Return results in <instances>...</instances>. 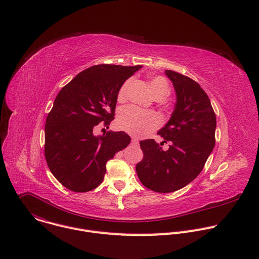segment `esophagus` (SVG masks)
I'll return each instance as SVG.
<instances>
[{"label":"esophagus","instance_id":"esophagus-1","mask_svg":"<svg viewBox=\"0 0 259 259\" xmlns=\"http://www.w3.org/2000/svg\"><path fill=\"white\" fill-rule=\"evenodd\" d=\"M131 142H132L133 144H137V143H138V139H137L136 137H132V139H131Z\"/></svg>","mask_w":259,"mask_h":259}]
</instances>
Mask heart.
Wrapping results in <instances>:
<instances>
[{"label":"heart","instance_id":"obj_1","mask_svg":"<svg viewBox=\"0 0 259 259\" xmlns=\"http://www.w3.org/2000/svg\"><path fill=\"white\" fill-rule=\"evenodd\" d=\"M130 82V80H127L121 86L118 93L119 100H123L126 97ZM150 87L155 97L164 98L169 92V84L167 80L162 76L154 77L150 81ZM160 123L161 120L157 114L152 112H144V110L132 105L124 107L118 117L119 127L122 130H125L128 133L138 137L149 135L159 127Z\"/></svg>","mask_w":259,"mask_h":259}]
</instances>
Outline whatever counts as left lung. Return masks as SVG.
<instances>
[{
    "instance_id": "8db88e82",
    "label": "left lung",
    "mask_w": 259,
    "mask_h": 259,
    "mask_svg": "<svg viewBox=\"0 0 259 259\" xmlns=\"http://www.w3.org/2000/svg\"><path fill=\"white\" fill-rule=\"evenodd\" d=\"M172 82L176 103L168 123L158 134L164 151L154 139L140 141L143 159L136 172L143 186L157 193H172L184 188L202 171L215 145L216 117L210 99L191 78L166 70Z\"/></svg>"
}]
</instances>
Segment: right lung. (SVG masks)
<instances>
[{
	"mask_svg": "<svg viewBox=\"0 0 259 259\" xmlns=\"http://www.w3.org/2000/svg\"><path fill=\"white\" fill-rule=\"evenodd\" d=\"M141 67L94 65L78 73L57 94L46 119L45 158L66 189L76 193L96 189L103 180L106 162L130 143V136L123 131L95 136L94 130L100 123L108 128L121 86Z\"/></svg>",
	"mask_w": 259,
	"mask_h": 259,
	"instance_id": "1",
	"label": "right lung"
}]
</instances>
